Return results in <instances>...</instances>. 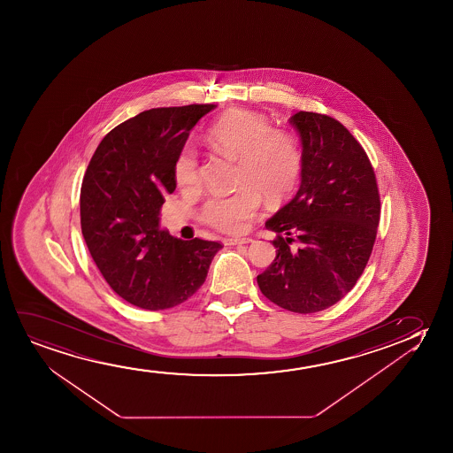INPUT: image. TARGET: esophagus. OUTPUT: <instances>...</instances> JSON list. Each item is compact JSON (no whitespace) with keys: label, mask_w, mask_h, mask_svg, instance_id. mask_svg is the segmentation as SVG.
Masks as SVG:
<instances>
[{"label":"esophagus","mask_w":453,"mask_h":453,"mask_svg":"<svg viewBox=\"0 0 453 453\" xmlns=\"http://www.w3.org/2000/svg\"><path fill=\"white\" fill-rule=\"evenodd\" d=\"M248 242H252V238H227V240H226V244H230V246L248 244Z\"/></svg>","instance_id":"obj_1"}]
</instances>
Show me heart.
<instances>
[{"instance_id":"obj_1","label":"heart","mask_w":453,"mask_h":453,"mask_svg":"<svg viewBox=\"0 0 453 453\" xmlns=\"http://www.w3.org/2000/svg\"><path fill=\"white\" fill-rule=\"evenodd\" d=\"M207 143L219 155L238 161L236 184L229 196L213 195L201 207V219L227 234L249 229L260 211L261 196L277 204L296 188L303 167V156L291 133L271 128L257 112H226L207 131ZM174 180L180 188L199 184L198 157L184 149L174 162Z\"/></svg>"}]
</instances>
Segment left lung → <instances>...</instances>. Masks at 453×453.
Masks as SVG:
<instances>
[{
  "mask_svg": "<svg viewBox=\"0 0 453 453\" xmlns=\"http://www.w3.org/2000/svg\"><path fill=\"white\" fill-rule=\"evenodd\" d=\"M289 122L302 141V184L266 221L277 257L257 283L280 308L311 314L345 297L364 273L380 198L365 150L339 120L298 111Z\"/></svg>",
  "mask_w": 453,
  "mask_h": 453,
  "instance_id": "8db88e82",
  "label": "left lung"
}]
</instances>
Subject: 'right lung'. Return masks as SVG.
Segmentation results:
<instances>
[{
    "label": "right lung",
    "instance_id": "add662e5",
    "mask_svg": "<svg viewBox=\"0 0 453 453\" xmlns=\"http://www.w3.org/2000/svg\"><path fill=\"white\" fill-rule=\"evenodd\" d=\"M217 105L153 108L106 134L81 190V234L112 291L142 310L173 308L203 286L219 242L159 227L164 195L190 130Z\"/></svg>",
    "mask_w": 453,
    "mask_h": 453
}]
</instances>
